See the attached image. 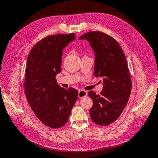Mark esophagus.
<instances>
[{
	"label": "esophagus",
	"mask_w": 158,
	"mask_h": 158,
	"mask_svg": "<svg viewBox=\"0 0 158 158\" xmlns=\"http://www.w3.org/2000/svg\"><path fill=\"white\" fill-rule=\"evenodd\" d=\"M87 94H88V93H87L86 90H79V93H78V97L80 98V99H82V98L87 96Z\"/></svg>",
	"instance_id": "obj_1"
}]
</instances>
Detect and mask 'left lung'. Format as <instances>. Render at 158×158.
<instances>
[{"instance_id": "obj_1", "label": "left lung", "mask_w": 158, "mask_h": 158, "mask_svg": "<svg viewBox=\"0 0 158 158\" xmlns=\"http://www.w3.org/2000/svg\"><path fill=\"white\" fill-rule=\"evenodd\" d=\"M89 41L95 55L94 74L103 78L100 94L89 93L93 100L90 115L94 123L108 126L120 116L131 92V79L125 55L114 38L99 31H89L79 38Z\"/></svg>"}]
</instances>
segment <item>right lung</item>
Here are the masks:
<instances>
[{
  "label": "right lung",
  "mask_w": 158,
  "mask_h": 158,
  "mask_svg": "<svg viewBox=\"0 0 158 158\" xmlns=\"http://www.w3.org/2000/svg\"><path fill=\"white\" fill-rule=\"evenodd\" d=\"M75 40V34H55L45 37L31 48L26 67V96L36 117L52 128L66 124L78 91L59 86L56 75L61 71L63 49Z\"/></svg>",
  "instance_id": "right-lung-1"
}]
</instances>
